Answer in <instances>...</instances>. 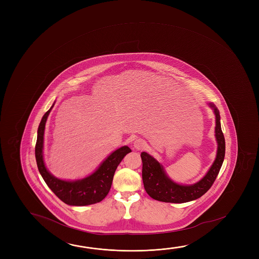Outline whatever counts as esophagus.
<instances>
[{
  "mask_svg": "<svg viewBox=\"0 0 259 259\" xmlns=\"http://www.w3.org/2000/svg\"><path fill=\"white\" fill-rule=\"evenodd\" d=\"M145 146H146V143L143 139H136L134 142V147L136 150H142V149L145 148Z\"/></svg>",
  "mask_w": 259,
  "mask_h": 259,
  "instance_id": "esophagus-1",
  "label": "esophagus"
}]
</instances>
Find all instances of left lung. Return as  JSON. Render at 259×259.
I'll return each instance as SVG.
<instances>
[{"instance_id":"1","label":"left lung","mask_w":259,"mask_h":259,"mask_svg":"<svg viewBox=\"0 0 259 259\" xmlns=\"http://www.w3.org/2000/svg\"><path fill=\"white\" fill-rule=\"evenodd\" d=\"M208 105L214 112L216 119L215 137L218 148L215 161H213L203 178L191 185H184L174 182L156 159L149 153L143 152L141 153V158L143 161L142 175L144 189L153 199L170 203L189 202L204 195L215 182L224 161L226 145L221 130L220 111L213 103H208Z\"/></svg>"}]
</instances>
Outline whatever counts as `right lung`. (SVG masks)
I'll return each mask as SVG.
<instances>
[{
  "mask_svg": "<svg viewBox=\"0 0 259 259\" xmlns=\"http://www.w3.org/2000/svg\"><path fill=\"white\" fill-rule=\"evenodd\" d=\"M55 102L43 115L38 128L37 142L35 146V157L38 171L51 191L64 203L70 206H87L98 203L106 198L110 191L115 170L123 157L132 152L126 145L116 149L110 153L98 166V169L85 178L67 181L57 178L49 171L44 162V132L48 116Z\"/></svg>",
  "mask_w": 259,
  "mask_h": 259,
  "instance_id": "add662e5",
  "label": "right lung"
}]
</instances>
